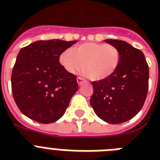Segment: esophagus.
<instances>
[{"mask_svg": "<svg viewBox=\"0 0 160 160\" xmlns=\"http://www.w3.org/2000/svg\"><path fill=\"white\" fill-rule=\"evenodd\" d=\"M84 82H85V80H84L83 78H81V77H78L77 78L78 85H82V83H84Z\"/></svg>", "mask_w": 160, "mask_h": 160, "instance_id": "1", "label": "esophagus"}]
</instances>
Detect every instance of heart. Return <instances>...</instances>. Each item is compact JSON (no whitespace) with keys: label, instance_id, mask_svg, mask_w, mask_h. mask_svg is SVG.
<instances>
[{"label":"heart","instance_id":"obj_1","mask_svg":"<svg viewBox=\"0 0 160 160\" xmlns=\"http://www.w3.org/2000/svg\"><path fill=\"white\" fill-rule=\"evenodd\" d=\"M120 53L110 44L85 42L66 49L60 55V63L65 70L75 74L81 70L82 74L94 80H105L111 76L119 65Z\"/></svg>","mask_w":160,"mask_h":160}]
</instances>
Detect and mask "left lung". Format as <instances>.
Instances as JSON below:
<instances>
[{"mask_svg": "<svg viewBox=\"0 0 160 160\" xmlns=\"http://www.w3.org/2000/svg\"><path fill=\"white\" fill-rule=\"evenodd\" d=\"M105 41L119 50L120 61L111 76L93 81L90 105L104 121L120 124L135 116L144 105L149 89V66L143 52L126 41Z\"/></svg>", "mask_w": 160, "mask_h": 160, "instance_id": "obj_1", "label": "left lung"}]
</instances>
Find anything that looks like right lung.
Segmentation results:
<instances>
[{"label": "right lung", "mask_w": 160, "mask_h": 160, "mask_svg": "<svg viewBox=\"0 0 160 160\" xmlns=\"http://www.w3.org/2000/svg\"><path fill=\"white\" fill-rule=\"evenodd\" d=\"M77 41H38L19 51L11 74V90L21 112L41 124L65 114L78 90L76 76L59 62L60 54Z\"/></svg>", "instance_id": "obj_1"}]
</instances>
